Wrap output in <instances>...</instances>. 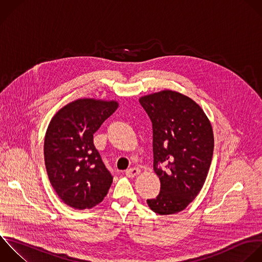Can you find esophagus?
Instances as JSON below:
<instances>
[{
	"label": "esophagus",
	"mask_w": 262,
	"mask_h": 262,
	"mask_svg": "<svg viewBox=\"0 0 262 262\" xmlns=\"http://www.w3.org/2000/svg\"><path fill=\"white\" fill-rule=\"evenodd\" d=\"M139 173H140V169H139V168H136V167H132V168H130V169H128V170L126 171V175H127L128 177H134V176L138 175Z\"/></svg>",
	"instance_id": "esophagus-1"
}]
</instances>
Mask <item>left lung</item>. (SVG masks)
I'll return each mask as SVG.
<instances>
[{"label":"left lung","mask_w":262,"mask_h":262,"mask_svg":"<svg viewBox=\"0 0 262 262\" xmlns=\"http://www.w3.org/2000/svg\"><path fill=\"white\" fill-rule=\"evenodd\" d=\"M139 102L152 124L154 170L161 182L147 205L160 215L178 213L205 183L214 149L212 126L199 104L175 91L142 96Z\"/></svg>","instance_id":"1"}]
</instances>
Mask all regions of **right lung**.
Masks as SVG:
<instances>
[{"label": "right lung", "mask_w": 262, "mask_h": 262, "mask_svg": "<svg viewBox=\"0 0 262 262\" xmlns=\"http://www.w3.org/2000/svg\"><path fill=\"white\" fill-rule=\"evenodd\" d=\"M118 106L114 100L77 99L59 110L48 126L44 142L48 177L57 195L74 209L98 205L113 183L93 134Z\"/></svg>", "instance_id": "obj_1"}]
</instances>
